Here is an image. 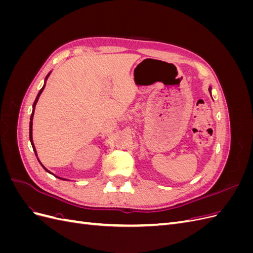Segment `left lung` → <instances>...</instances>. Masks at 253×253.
I'll use <instances>...</instances> for the list:
<instances>
[{
    "label": "left lung",
    "instance_id": "obj_1",
    "mask_svg": "<svg viewBox=\"0 0 253 253\" xmlns=\"http://www.w3.org/2000/svg\"><path fill=\"white\" fill-rule=\"evenodd\" d=\"M209 91H210V94H211V87H209ZM212 97V96H211Z\"/></svg>",
    "mask_w": 253,
    "mask_h": 253
}]
</instances>
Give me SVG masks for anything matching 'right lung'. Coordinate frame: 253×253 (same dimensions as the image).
Returning <instances> with one entry per match:
<instances>
[{
  "mask_svg": "<svg viewBox=\"0 0 253 253\" xmlns=\"http://www.w3.org/2000/svg\"><path fill=\"white\" fill-rule=\"evenodd\" d=\"M51 73V72H50ZM50 73H48V75L46 76V77H45V81H44V85H43V87L40 89V91L39 93H38V95H37V98H36V100H35V102H34V105H33V113H32V116H30V122H29V140H30V143H32V145H33V149H34V152H35V154H36V156H38L37 155V151H36V148H35V144H34V141H33V119H34V114H35V108H36V104H37V102H38V100H39V97H40V95L42 94V91H43V89H44V87H45V84H46V80H47V78L49 77V75H50ZM38 160H39V158H38ZM39 163H40V165L43 167V169L46 171V172H48V173H50V174H52L51 172H49L46 168H45L42 164H41V162L39 160ZM56 176V175H55ZM56 177H58V176H56ZM58 178H60V179H63V180H66L65 178H61V177H58Z\"/></svg>",
  "mask_w": 253,
  "mask_h": 253,
  "instance_id": "1",
  "label": "right lung"
}]
</instances>
